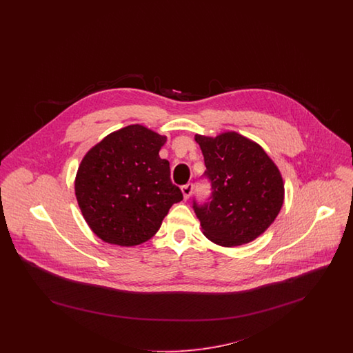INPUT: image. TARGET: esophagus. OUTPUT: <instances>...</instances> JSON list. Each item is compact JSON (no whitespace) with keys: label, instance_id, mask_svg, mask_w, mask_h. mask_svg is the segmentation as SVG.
<instances>
[{"label":"esophagus","instance_id":"34e87169","mask_svg":"<svg viewBox=\"0 0 353 353\" xmlns=\"http://www.w3.org/2000/svg\"><path fill=\"white\" fill-rule=\"evenodd\" d=\"M192 190H193V184H186L184 186H181V192H183V196H184L185 200H188L192 194Z\"/></svg>","mask_w":353,"mask_h":353}]
</instances>
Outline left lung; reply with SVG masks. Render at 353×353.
<instances>
[{
	"label": "left lung",
	"mask_w": 353,
	"mask_h": 353,
	"mask_svg": "<svg viewBox=\"0 0 353 353\" xmlns=\"http://www.w3.org/2000/svg\"><path fill=\"white\" fill-rule=\"evenodd\" d=\"M212 183L210 201L193 203L208 239L223 248L249 243L276 219L285 200L282 174L255 141L234 131L196 134Z\"/></svg>",
	"instance_id": "8db88e82"
}]
</instances>
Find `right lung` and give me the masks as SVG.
<instances>
[{
	"instance_id": "right-lung-1",
	"label": "right lung",
	"mask_w": 353,
	"mask_h": 353,
	"mask_svg": "<svg viewBox=\"0 0 353 353\" xmlns=\"http://www.w3.org/2000/svg\"><path fill=\"white\" fill-rule=\"evenodd\" d=\"M167 136L141 124L107 134L84 154L75 196L87 225L101 241L136 246L157 233L173 203L183 200L159 156Z\"/></svg>"
}]
</instances>
